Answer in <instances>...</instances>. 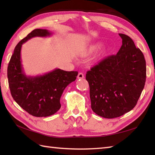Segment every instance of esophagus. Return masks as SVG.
Masks as SVG:
<instances>
[{"label": "esophagus", "mask_w": 155, "mask_h": 155, "mask_svg": "<svg viewBox=\"0 0 155 155\" xmlns=\"http://www.w3.org/2000/svg\"><path fill=\"white\" fill-rule=\"evenodd\" d=\"M84 76L83 73H82V72H79V73L78 74V76H77L78 79H83V78H84Z\"/></svg>", "instance_id": "esophagus-1"}]
</instances>
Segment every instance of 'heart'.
<instances>
[{
    "label": "heart",
    "mask_w": 155,
    "mask_h": 155,
    "mask_svg": "<svg viewBox=\"0 0 155 155\" xmlns=\"http://www.w3.org/2000/svg\"><path fill=\"white\" fill-rule=\"evenodd\" d=\"M100 46H101V43H99V42H96V43L88 45L83 49V52H82L81 54L83 56H87L88 54H91L93 53V52H94L95 51H97ZM107 48L102 49V50L99 52H98V54L94 58V61L99 60V59L103 57V56L107 53Z\"/></svg>",
    "instance_id": "b5f03b06"
}]
</instances>
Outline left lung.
Wrapping results in <instances>:
<instances>
[{"mask_svg":"<svg viewBox=\"0 0 155 155\" xmlns=\"http://www.w3.org/2000/svg\"><path fill=\"white\" fill-rule=\"evenodd\" d=\"M122 45L116 55L108 57L87 71L91 108L106 118L120 117L135 107L146 81V61L128 36L119 34Z\"/></svg>","mask_w":155,"mask_h":155,"instance_id":"left-lung-1","label":"left lung"}]
</instances>
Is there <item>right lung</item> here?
Segmentation results:
<instances>
[{
    "label": "right lung",
    "mask_w": 155,
    "mask_h": 155,
    "mask_svg": "<svg viewBox=\"0 0 155 155\" xmlns=\"http://www.w3.org/2000/svg\"><path fill=\"white\" fill-rule=\"evenodd\" d=\"M52 34L46 29H35L16 46L8 66V84L12 98L23 109L37 117L51 116L60 109L64 90L78 75L77 71L60 68L41 75L26 74L22 64V45L33 37H47Z\"/></svg>",
    "instance_id": "right-lung-1"
}]
</instances>
